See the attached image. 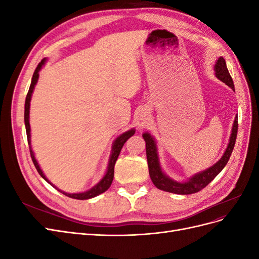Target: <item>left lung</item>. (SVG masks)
<instances>
[{"label": "left lung", "mask_w": 259, "mask_h": 259, "mask_svg": "<svg viewBox=\"0 0 259 259\" xmlns=\"http://www.w3.org/2000/svg\"><path fill=\"white\" fill-rule=\"evenodd\" d=\"M215 74L217 79L224 82L226 85H228L234 91V84L232 81V77L227 69L226 61L223 57H219L217 62L214 66ZM237 133H238V116H236L233 122V126L231 131V136L228 147H227L224 155L222 159L217 163H215L213 166L209 168L201 171L193 175L191 178L188 179L186 183H177L175 180L170 179L168 176L163 173L160 162H159V155L156 152V145L154 138L149 134V133H145L143 134V137L146 142V153H147V161H148V167H149V175L152 180L153 185L160 190L167 191L176 194H191L195 193L203 188H205L211 180H213L226 166V164L228 163L230 155L232 153V150L234 148V144H236L237 139Z\"/></svg>", "instance_id": "left-lung-1"}]
</instances>
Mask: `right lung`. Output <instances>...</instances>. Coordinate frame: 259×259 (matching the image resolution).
Returning <instances> with one entry per match:
<instances>
[{"mask_svg":"<svg viewBox=\"0 0 259 259\" xmlns=\"http://www.w3.org/2000/svg\"><path fill=\"white\" fill-rule=\"evenodd\" d=\"M45 60L46 59H43L40 64L37 65L35 71L33 73V76H32V81H31V85H30V89H29V92L27 94V97H26V103H25V125H26V132H27V138H28V144L31 145V140H30V123H29V109H30V100H31V96H32V92L34 90V86L37 82V79H38V71H40L42 66L45 64ZM135 134V130H130L127 132L123 133V134L121 136L117 137L114 143H113V146H112V152H111V155H110V160H109V164H108V169H107V173L106 175L104 176V178L100 180V182L96 185L94 186L92 189L85 191V192H82V193H67L65 191H61L58 189V191H60L62 194L67 195V197L69 198H72V199H76V200H88V199H92L94 197H96V195L103 193L105 191H107L109 189V187L111 186L112 184V180H113V176H114V164L117 160V156H119L120 152H121V149L122 147L124 146V144L126 143V140L132 137L133 135ZM30 148V154H31V159H32L33 161V164L34 166L36 168V170L38 171V174L41 175L42 178H44L46 182H48L49 184H51L53 187H55L52 183L49 182V179L45 177V175L43 174L42 169L40 168V166H38V164L34 158V153L32 151V149H31V146L29 147ZM56 188V187H55ZM57 189V188H56Z\"/></svg>","mask_w":259,"mask_h":259,"instance_id":"obj_1","label":"right lung"}]
</instances>
